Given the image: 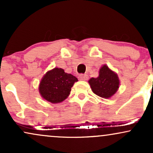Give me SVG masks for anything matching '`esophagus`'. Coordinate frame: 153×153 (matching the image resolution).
Returning <instances> with one entry per match:
<instances>
[{"label":"esophagus","instance_id":"34e87169","mask_svg":"<svg viewBox=\"0 0 153 153\" xmlns=\"http://www.w3.org/2000/svg\"><path fill=\"white\" fill-rule=\"evenodd\" d=\"M88 79V75L86 74H80L79 76V79L81 81H86Z\"/></svg>","mask_w":153,"mask_h":153}]
</instances>
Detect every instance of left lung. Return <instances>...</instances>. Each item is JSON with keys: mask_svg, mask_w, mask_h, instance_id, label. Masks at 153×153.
Masks as SVG:
<instances>
[{"mask_svg": "<svg viewBox=\"0 0 153 153\" xmlns=\"http://www.w3.org/2000/svg\"><path fill=\"white\" fill-rule=\"evenodd\" d=\"M92 91L96 95L109 99L118 91L120 86V80L118 74L112 71L108 66L103 65L99 71V76L88 80Z\"/></svg>", "mask_w": 153, "mask_h": 153, "instance_id": "left-lung-1", "label": "left lung"}]
</instances>
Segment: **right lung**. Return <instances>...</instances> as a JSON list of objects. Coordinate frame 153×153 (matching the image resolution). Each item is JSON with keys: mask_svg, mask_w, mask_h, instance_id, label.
Here are the masks:
<instances>
[{"mask_svg": "<svg viewBox=\"0 0 153 153\" xmlns=\"http://www.w3.org/2000/svg\"><path fill=\"white\" fill-rule=\"evenodd\" d=\"M78 82L76 76L55 67L47 71L39 84V92L42 99L52 103H61L70 94L74 84Z\"/></svg>", "mask_w": 153, "mask_h": 153, "instance_id": "right-lung-1", "label": "right lung"}]
</instances>
